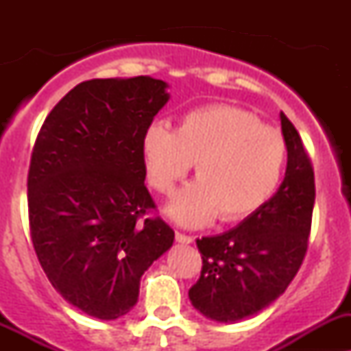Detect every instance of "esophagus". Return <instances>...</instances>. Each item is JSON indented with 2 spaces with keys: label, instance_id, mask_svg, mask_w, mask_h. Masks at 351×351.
Returning a JSON list of instances; mask_svg holds the SVG:
<instances>
[{
  "label": "esophagus",
  "instance_id": "1",
  "mask_svg": "<svg viewBox=\"0 0 351 351\" xmlns=\"http://www.w3.org/2000/svg\"><path fill=\"white\" fill-rule=\"evenodd\" d=\"M175 238H176V241H178V243H183V244H190V243H193V238H192V236H190V234H185V232H182V231H176Z\"/></svg>",
  "mask_w": 351,
  "mask_h": 351
}]
</instances>
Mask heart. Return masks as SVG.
I'll use <instances>...</instances> for the list:
<instances>
[{"instance_id":"1","label":"heart","mask_w":351,"mask_h":351,"mask_svg":"<svg viewBox=\"0 0 351 351\" xmlns=\"http://www.w3.org/2000/svg\"><path fill=\"white\" fill-rule=\"evenodd\" d=\"M144 159L151 183L168 193L195 162L197 180L175 193L173 219L198 226L217 215L236 222L263 207L284 175L287 143L254 113L210 105L182 117L178 127L154 122L144 134Z\"/></svg>"}]
</instances>
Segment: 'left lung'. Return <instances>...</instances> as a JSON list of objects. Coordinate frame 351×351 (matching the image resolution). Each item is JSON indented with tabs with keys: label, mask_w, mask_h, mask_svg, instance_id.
Returning a JSON list of instances; mask_svg holds the SVG:
<instances>
[{
	"label": "left lung",
	"mask_w": 351,
	"mask_h": 351,
	"mask_svg": "<svg viewBox=\"0 0 351 351\" xmlns=\"http://www.w3.org/2000/svg\"><path fill=\"white\" fill-rule=\"evenodd\" d=\"M287 171L280 189L238 228L197 239L202 271L189 290L193 307L221 323L260 313L285 292L307 253L314 169L293 123L280 113Z\"/></svg>",
	"instance_id": "1"
}]
</instances>
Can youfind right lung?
<instances>
[{"instance_id": "1", "label": "right lung", "mask_w": 351, "mask_h": 351, "mask_svg": "<svg viewBox=\"0 0 351 351\" xmlns=\"http://www.w3.org/2000/svg\"><path fill=\"white\" fill-rule=\"evenodd\" d=\"M149 76L90 80L44 120L28 168V224L52 287L88 316L129 313L175 231L144 185V134L168 101Z\"/></svg>"}]
</instances>
